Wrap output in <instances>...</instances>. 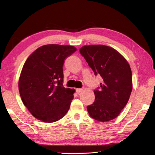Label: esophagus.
<instances>
[{"label":"esophagus","mask_w":155,"mask_h":155,"mask_svg":"<svg viewBox=\"0 0 155 155\" xmlns=\"http://www.w3.org/2000/svg\"><path fill=\"white\" fill-rule=\"evenodd\" d=\"M83 88H77V89H76V91H77V93H78V94H79V93H81L82 91H83Z\"/></svg>","instance_id":"obj_1"}]
</instances>
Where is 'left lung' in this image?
I'll use <instances>...</instances> for the list:
<instances>
[{"label": "left lung", "mask_w": 155, "mask_h": 155, "mask_svg": "<svg viewBox=\"0 0 155 155\" xmlns=\"http://www.w3.org/2000/svg\"><path fill=\"white\" fill-rule=\"evenodd\" d=\"M80 53L94 75H100L103 83L94 91L95 100L87 106L94 119L106 122L118 117L126 106L133 88L132 72L126 59L108 46H84Z\"/></svg>", "instance_id": "8db88e82"}]
</instances>
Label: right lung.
Here are the masks:
<instances>
[{
	"instance_id": "1",
	"label": "right lung",
	"mask_w": 155,
	"mask_h": 155,
	"mask_svg": "<svg viewBox=\"0 0 155 155\" xmlns=\"http://www.w3.org/2000/svg\"><path fill=\"white\" fill-rule=\"evenodd\" d=\"M76 51L72 46L47 45L26 61L19 78V93L23 104L37 119L53 123L68 112L75 91L63 87L62 67Z\"/></svg>"
}]
</instances>
